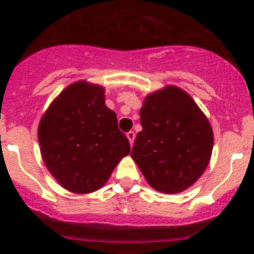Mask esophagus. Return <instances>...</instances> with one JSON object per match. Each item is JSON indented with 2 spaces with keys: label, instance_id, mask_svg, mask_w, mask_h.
Wrapping results in <instances>:
<instances>
[{
  "label": "esophagus",
  "instance_id": "1",
  "mask_svg": "<svg viewBox=\"0 0 254 254\" xmlns=\"http://www.w3.org/2000/svg\"><path fill=\"white\" fill-rule=\"evenodd\" d=\"M134 137H136V133H134L133 131H129V132H127V138H128V141H129V143H131V146L133 145Z\"/></svg>",
  "mask_w": 254,
  "mask_h": 254
}]
</instances>
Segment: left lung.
I'll return each instance as SVG.
<instances>
[{
    "label": "left lung",
    "mask_w": 254,
    "mask_h": 254,
    "mask_svg": "<svg viewBox=\"0 0 254 254\" xmlns=\"http://www.w3.org/2000/svg\"><path fill=\"white\" fill-rule=\"evenodd\" d=\"M139 117L142 131L131 156L147 183L166 194L188 189L210 160L213 131L208 118L178 87L147 95Z\"/></svg>",
    "instance_id": "8db88e82"
}]
</instances>
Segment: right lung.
<instances>
[{"label": "right lung", "instance_id": "add662e5", "mask_svg": "<svg viewBox=\"0 0 254 254\" xmlns=\"http://www.w3.org/2000/svg\"><path fill=\"white\" fill-rule=\"evenodd\" d=\"M46 167L78 194L98 190L131 148L117 117L104 103V88L78 81L65 88L39 125Z\"/></svg>", "mask_w": 254, "mask_h": 254}]
</instances>
